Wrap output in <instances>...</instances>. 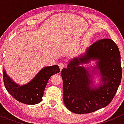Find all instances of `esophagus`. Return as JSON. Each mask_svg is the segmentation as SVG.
<instances>
[{"label":"esophagus","mask_w":124,"mask_h":124,"mask_svg":"<svg viewBox=\"0 0 124 124\" xmlns=\"http://www.w3.org/2000/svg\"><path fill=\"white\" fill-rule=\"evenodd\" d=\"M58 66H59V67H60V70H62L64 68V64L63 63H58Z\"/></svg>","instance_id":"esophagus-1"}]
</instances>
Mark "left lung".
<instances>
[{
  "mask_svg": "<svg viewBox=\"0 0 124 124\" xmlns=\"http://www.w3.org/2000/svg\"><path fill=\"white\" fill-rule=\"evenodd\" d=\"M92 60H97L96 68L101 75V84L97 88L90 86L92 73L79 66ZM61 75L63 101L70 111L83 114L106 107L113 99L122 79L117 45L110 39L98 40L87 48L85 54L70 61Z\"/></svg>",
  "mask_w": 124,
  "mask_h": 124,
  "instance_id": "left-lung-1",
  "label": "left lung"
}]
</instances>
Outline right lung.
<instances>
[{"label": "right lung", "instance_id": "add662e5", "mask_svg": "<svg viewBox=\"0 0 124 124\" xmlns=\"http://www.w3.org/2000/svg\"><path fill=\"white\" fill-rule=\"evenodd\" d=\"M58 65L45 67L28 84L20 86L13 81L3 70L4 83L7 91L18 101L25 104L33 105L42 100L45 89L49 79L60 72Z\"/></svg>", "mask_w": 124, "mask_h": 124}]
</instances>
